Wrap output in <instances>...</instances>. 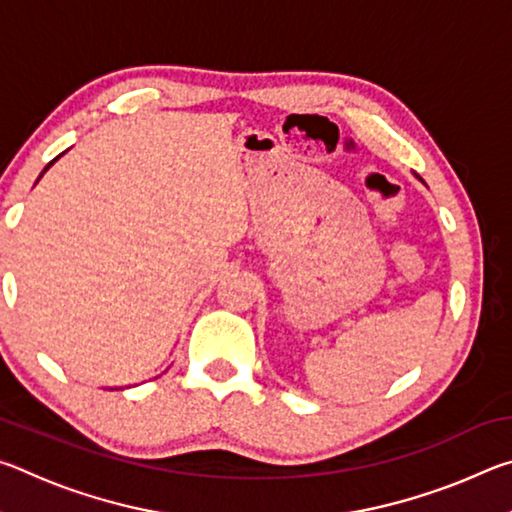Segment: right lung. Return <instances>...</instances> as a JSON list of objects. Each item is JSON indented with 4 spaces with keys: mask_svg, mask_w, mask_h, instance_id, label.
Listing matches in <instances>:
<instances>
[{
    "mask_svg": "<svg viewBox=\"0 0 512 512\" xmlns=\"http://www.w3.org/2000/svg\"><path fill=\"white\" fill-rule=\"evenodd\" d=\"M56 160H58V158H54V160H51V162H49V164H47V167H45V171H47V169H49V167H51V164H54V162H56Z\"/></svg>",
    "mask_w": 512,
    "mask_h": 512,
    "instance_id": "add662e5",
    "label": "right lung"
}]
</instances>
